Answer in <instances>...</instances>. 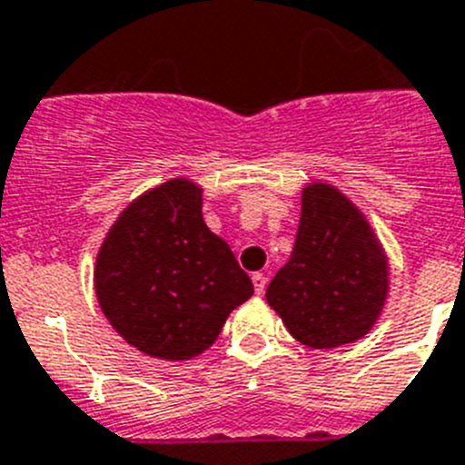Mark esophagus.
Returning <instances> with one entry per match:
<instances>
[{"label":"esophagus","instance_id":"34e87169","mask_svg":"<svg viewBox=\"0 0 465 465\" xmlns=\"http://www.w3.org/2000/svg\"><path fill=\"white\" fill-rule=\"evenodd\" d=\"M252 284H254V292H257V294L262 296L263 292H266V275H263V273H254L252 275Z\"/></svg>","mask_w":465,"mask_h":465}]
</instances>
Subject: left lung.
Returning a JSON list of instances; mask_svg holds the SVG:
<instances>
[{
    "label": "left lung",
    "mask_w": 465,
    "mask_h": 465,
    "mask_svg": "<svg viewBox=\"0 0 465 465\" xmlns=\"http://www.w3.org/2000/svg\"><path fill=\"white\" fill-rule=\"evenodd\" d=\"M389 296V257L368 217L326 181L301 190L292 259L266 301L287 331L312 350L350 345L378 324Z\"/></svg>",
    "instance_id": "1"
}]
</instances>
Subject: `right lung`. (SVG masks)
Instances as JSON below:
<instances>
[{
	"label": "right lung",
	"mask_w": 465,
	"mask_h": 465,
	"mask_svg": "<svg viewBox=\"0 0 465 465\" xmlns=\"http://www.w3.org/2000/svg\"><path fill=\"white\" fill-rule=\"evenodd\" d=\"M202 206V185L171 178L129 202L99 245V308L124 342L153 359L203 354L229 312L254 294L227 241L203 223Z\"/></svg>",
	"instance_id": "obj_1"
}]
</instances>
